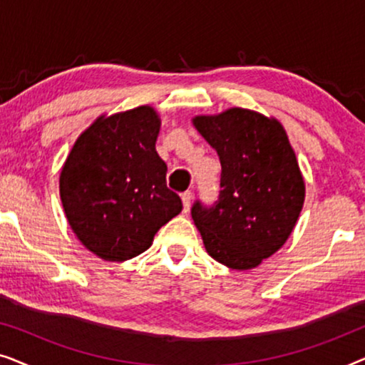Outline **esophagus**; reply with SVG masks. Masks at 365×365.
<instances>
[{"label":"esophagus","mask_w":365,"mask_h":365,"mask_svg":"<svg viewBox=\"0 0 365 365\" xmlns=\"http://www.w3.org/2000/svg\"><path fill=\"white\" fill-rule=\"evenodd\" d=\"M181 199H182V211L187 212L189 209H191V202H192V192L191 191H186L181 194Z\"/></svg>","instance_id":"obj_1"}]
</instances>
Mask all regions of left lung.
<instances>
[{"instance_id": "8db88e82", "label": "left lung", "mask_w": 365, "mask_h": 365, "mask_svg": "<svg viewBox=\"0 0 365 365\" xmlns=\"http://www.w3.org/2000/svg\"><path fill=\"white\" fill-rule=\"evenodd\" d=\"M194 126L221 159L217 201L197 199L191 216L212 259L251 269L291 236L304 204V181L287 134L276 119L232 108L197 116Z\"/></svg>"}]
</instances>
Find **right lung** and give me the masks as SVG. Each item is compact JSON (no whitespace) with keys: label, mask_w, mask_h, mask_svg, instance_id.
Instances as JSON below:
<instances>
[{"label":"right lung","mask_w":365,"mask_h":365,"mask_svg":"<svg viewBox=\"0 0 365 365\" xmlns=\"http://www.w3.org/2000/svg\"><path fill=\"white\" fill-rule=\"evenodd\" d=\"M159 118L139 106L89 126L69 153L59 192L79 241L106 261L146 251L159 227L178 216L181 197L166 186L156 153Z\"/></svg>","instance_id":"right-lung-1"}]
</instances>
